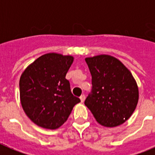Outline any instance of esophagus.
Wrapping results in <instances>:
<instances>
[{
    "label": "esophagus",
    "mask_w": 155,
    "mask_h": 155,
    "mask_svg": "<svg viewBox=\"0 0 155 155\" xmlns=\"http://www.w3.org/2000/svg\"><path fill=\"white\" fill-rule=\"evenodd\" d=\"M80 100H81V101H82V102H83V101H84V100H85V95L82 94V96L80 97Z\"/></svg>",
    "instance_id": "1"
}]
</instances>
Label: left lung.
I'll return each instance as SVG.
<instances>
[{
    "mask_svg": "<svg viewBox=\"0 0 155 155\" xmlns=\"http://www.w3.org/2000/svg\"><path fill=\"white\" fill-rule=\"evenodd\" d=\"M85 61L92 86L84 103L99 124L107 127L121 125L137 106L135 78L120 61L110 55L87 58Z\"/></svg>",
    "mask_w": 155,
    "mask_h": 155,
    "instance_id": "8db88e82",
    "label": "left lung"
}]
</instances>
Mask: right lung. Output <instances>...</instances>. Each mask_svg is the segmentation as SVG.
<instances>
[{"instance_id": "1", "label": "right lung", "mask_w": 155, "mask_h": 155, "mask_svg": "<svg viewBox=\"0 0 155 155\" xmlns=\"http://www.w3.org/2000/svg\"><path fill=\"white\" fill-rule=\"evenodd\" d=\"M73 62L72 56L46 54L24 71L20 79V101L25 112L40 127L54 130L66 121L80 102L65 78Z\"/></svg>"}]
</instances>
